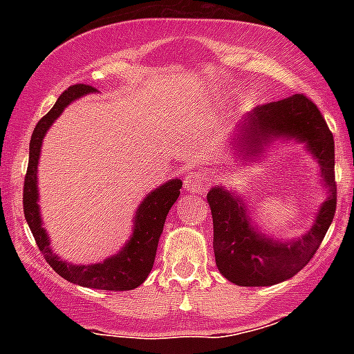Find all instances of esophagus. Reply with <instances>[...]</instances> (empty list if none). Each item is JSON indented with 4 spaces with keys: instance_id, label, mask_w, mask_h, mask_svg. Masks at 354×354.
<instances>
[{
    "instance_id": "esophagus-1",
    "label": "esophagus",
    "mask_w": 354,
    "mask_h": 354,
    "mask_svg": "<svg viewBox=\"0 0 354 354\" xmlns=\"http://www.w3.org/2000/svg\"><path fill=\"white\" fill-rule=\"evenodd\" d=\"M210 187V180L203 173H190L185 176V190L190 192V194H205Z\"/></svg>"
}]
</instances>
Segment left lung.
Segmentation results:
<instances>
[{
	"instance_id": "left-lung-1",
	"label": "left lung",
	"mask_w": 354,
	"mask_h": 354,
	"mask_svg": "<svg viewBox=\"0 0 354 354\" xmlns=\"http://www.w3.org/2000/svg\"><path fill=\"white\" fill-rule=\"evenodd\" d=\"M296 140L305 145L320 167L327 197L320 203L313 224L291 240L267 236L253 224L248 205L226 187L207 194L214 223V255L219 272L236 286H274L298 274L319 250L335 212L334 137L319 108L301 94L259 106L238 127L227 142L240 162L266 156L274 142Z\"/></svg>"
}]
</instances>
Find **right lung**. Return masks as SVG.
Returning a JSON list of instances; mask_svg holds the SVG:
<instances>
[{"label":"right lung","instance_id":"add662e5","mask_svg":"<svg viewBox=\"0 0 354 354\" xmlns=\"http://www.w3.org/2000/svg\"><path fill=\"white\" fill-rule=\"evenodd\" d=\"M95 88L91 85H71L58 97L51 111L41 118L32 133L30 145H28V167L24 183V214L28 227L35 238L39 250L44 255L46 262L58 272L63 279L78 284L84 288L104 289V291H130L140 286L151 274L156 260L157 245L162 234L166 216L173 203L180 197L181 180L173 178L166 181L156 190L149 192L140 205L137 207L133 216V230L131 236L123 248L114 255L108 257L102 262L77 266L68 260L59 259L51 245L46 227H42L41 210H39V190H37V166L41 157L42 140L51 128V124L58 120L59 114L66 106L87 94H94Z\"/></svg>","mask_w":354,"mask_h":354}]
</instances>
